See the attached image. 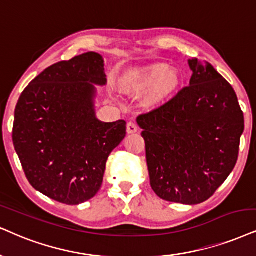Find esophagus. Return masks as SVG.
<instances>
[{"label": "esophagus", "mask_w": 256, "mask_h": 256, "mask_svg": "<svg viewBox=\"0 0 256 256\" xmlns=\"http://www.w3.org/2000/svg\"><path fill=\"white\" fill-rule=\"evenodd\" d=\"M138 126L135 122H128L127 123V133L128 134H134L138 132Z\"/></svg>", "instance_id": "34e87169"}]
</instances>
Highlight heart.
<instances>
[{"instance_id": "obj_1", "label": "heart", "mask_w": 256, "mask_h": 256, "mask_svg": "<svg viewBox=\"0 0 256 256\" xmlns=\"http://www.w3.org/2000/svg\"><path fill=\"white\" fill-rule=\"evenodd\" d=\"M182 85V76L176 68L154 64L126 74L120 83L123 94L138 96L148 92L147 104L158 106L174 97Z\"/></svg>"}]
</instances>
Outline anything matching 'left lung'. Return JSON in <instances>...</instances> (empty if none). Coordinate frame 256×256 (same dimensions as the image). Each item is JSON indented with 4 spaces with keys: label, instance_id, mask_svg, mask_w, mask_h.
<instances>
[{
    "label": "left lung",
    "instance_id": "obj_1",
    "mask_svg": "<svg viewBox=\"0 0 256 256\" xmlns=\"http://www.w3.org/2000/svg\"><path fill=\"white\" fill-rule=\"evenodd\" d=\"M190 85L142 114L150 186L167 202L203 203L236 165L244 118L234 89L208 62L190 59Z\"/></svg>",
    "mask_w": 256,
    "mask_h": 256
}]
</instances>
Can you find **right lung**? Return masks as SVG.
Segmentation results:
<instances>
[{
    "instance_id": "obj_1",
    "label": "right lung",
    "mask_w": 256,
    "mask_h": 256,
    "mask_svg": "<svg viewBox=\"0 0 256 256\" xmlns=\"http://www.w3.org/2000/svg\"><path fill=\"white\" fill-rule=\"evenodd\" d=\"M102 56L88 52L36 76L15 108L12 144L30 184L51 200L77 205L102 186L109 154L126 121L100 122L96 85H106Z\"/></svg>"
}]
</instances>
